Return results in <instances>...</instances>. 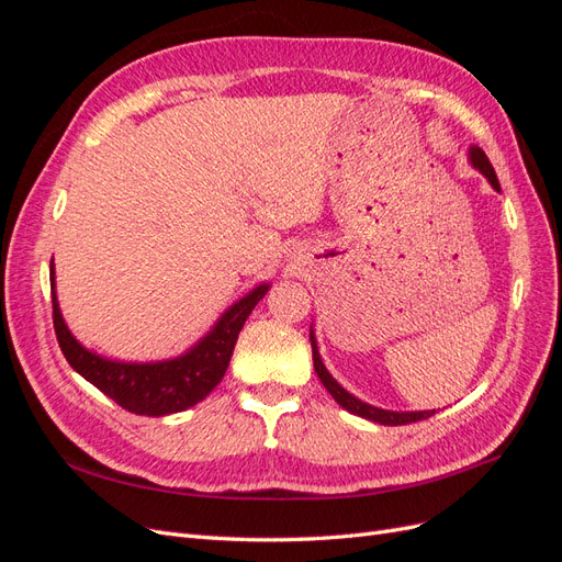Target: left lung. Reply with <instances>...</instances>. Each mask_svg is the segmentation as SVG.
<instances>
[{
	"label": "left lung",
	"instance_id": "1",
	"mask_svg": "<svg viewBox=\"0 0 562 562\" xmlns=\"http://www.w3.org/2000/svg\"><path fill=\"white\" fill-rule=\"evenodd\" d=\"M469 157H471V164L479 168V171L490 180V184L495 187V190L499 192V180H497V173L495 168H492L490 159L485 157V151L481 147H471L469 149ZM310 339H312V356H314V370L318 380L323 382V386L328 389V394L345 407V411L359 415L363 419H370V422H378V424H384V427H401V424H413V422H419V419H429L436 411H419V413H394V411H382V407H375V405H368L363 401H359L356 396H351L347 389H342L337 384V380L330 375V372L326 370V366H323L321 356H318V347H316V337H314V330H310Z\"/></svg>",
	"mask_w": 562,
	"mask_h": 562
}]
</instances>
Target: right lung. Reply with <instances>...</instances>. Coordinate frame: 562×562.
I'll list each match as a JSON object with an SVG mask.
<instances>
[{"instance_id": "1", "label": "right lung", "mask_w": 562, "mask_h": 562, "mask_svg": "<svg viewBox=\"0 0 562 562\" xmlns=\"http://www.w3.org/2000/svg\"><path fill=\"white\" fill-rule=\"evenodd\" d=\"M269 291L262 283L241 297L220 316L206 337L184 351L178 359L157 363H124L103 359L87 347H81L75 335L67 330L54 279V260H50V300H54V328L60 351L79 375L103 391L124 411L147 417H164L182 413L187 407L206 398L211 391L225 378L232 351L250 312Z\"/></svg>"}]
</instances>
